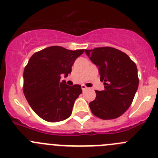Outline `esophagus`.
<instances>
[{
    "mask_svg": "<svg viewBox=\"0 0 158 158\" xmlns=\"http://www.w3.org/2000/svg\"><path fill=\"white\" fill-rule=\"evenodd\" d=\"M81 87H82V91L86 90V89H87V87H86V86H85V85H82V86H81Z\"/></svg>",
    "mask_w": 158,
    "mask_h": 158,
    "instance_id": "34e87169",
    "label": "esophagus"
}]
</instances>
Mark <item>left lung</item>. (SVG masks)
I'll return each instance as SVG.
<instances>
[{"label":"left lung","mask_w":158,"mask_h":158,"mask_svg":"<svg viewBox=\"0 0 158 158\" xmlns=\"http://www.w3.org/2000/svg\"><path fill=\"white\" fill-rule=\"evenodd\" d=\"M98 68L104 90H96L89 104L93 114L104 120L114 119L126 112L139 86L137 67L130 57L115 48L105 47L85 50Z\"/></svg>","instance_id":"left-lung-1"}]
</instances>
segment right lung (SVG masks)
Segmentation results:
<instances>
[{
	"instance_id": "add662e5",
	"label": "right lung",
	"mask_w": 158,
	"mask_h": 158,
	"mask_svg": "<svg viewBox=\"0 0 158 158\" xmlns=\"http://www.w3.org/2000/svg\"><path fill=\"white\" fill-rule=\"evenodd\" d=\"M83 52V49L71 51L52 46L29 58L23 73V93L32 110L44 120L61 122L72 114L75 101L82 94L81 86H68L60 79L71 73L76 59Z\"/></svg>"
}]
</instances>
